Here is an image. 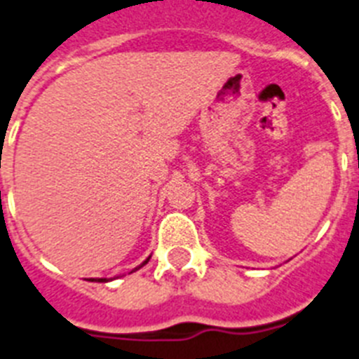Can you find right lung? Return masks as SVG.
I'll return each mask as SVG.
<instances>
[{"mask_svg":"<svg viewBox=\"0 0 359 359\" xmlns=\"http://www.w3.org/2000/svg\"><path fill=\"white\" fill-rule=\"evenodd\" d=\"M148 260H149V258H146V260H144V262H142L141 266H139V267H135V269H133V271H137V269H141V267H142V266H144V264H148ZM97 282H106V278H99V280H97Z\"/></svg>","mask_w":359,"mask_h":359,"instance_id":"obj_1","label":"right lung"}]
</instances>
